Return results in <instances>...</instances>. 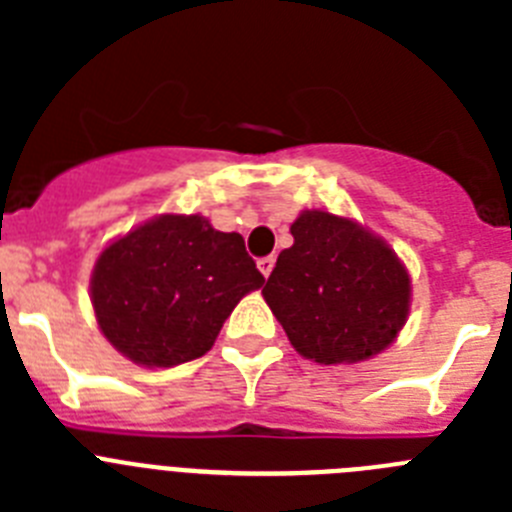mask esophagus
<instances>
[{
    "label": "esophagus",
    "instance_id": "1",
    "mask_svg": "<svg viewBox=\"0 0 512 512\" xmlns=\"http://www.w3.org/2000/svg\"><path fill=\"white\" fill-rule=\"evenodd\" d=\"M274 256H264V259H259V269H261V274H264V277H269L271 274V269H274Z\"/></svg>",
    "mask_w": 512,
    "mask_h": 512
}]
</instances>
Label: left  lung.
<instances>
[{"label":"left lung","instance_id":"obj_1","mask_svg":"<svg viewBox=\"0 0 512 512\" xmlns=\"http://www.w3.org/2000/svg\"><path fill=\"white\" fill-rule=\"evenodd\" d=\"M264 297L289 343L318 364H356L395 341L408 318L410 277L377 235L323 210L292 223Z\"/></svg>","mask_w":512,"mask_h":512}]
</instances>
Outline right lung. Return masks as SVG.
<instances>
[{
	"mask_svg": "<svg viewBox=\"0 0 512 512\" xmlns=\"http://www.w3.org/2000/svg\"><path fill=\"white\" fill-rule=\"evenodd\" d=\"M264 274L238 233L200 215H161L102 251L92 305L107 341L135 364L200 359Z\"/></svg>",
	"mask_w": 512,
	"mask_h": 512,
	"instance_id": "right-lung-1",
	"label": "right lung"
}]
</instances>
